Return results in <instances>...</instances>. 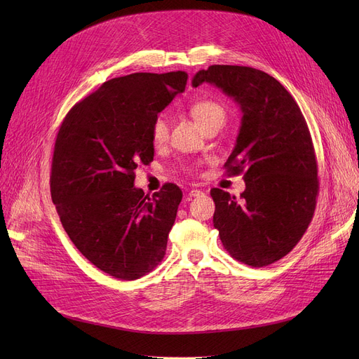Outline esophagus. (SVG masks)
<instances>
[{
	"label": "esophagus",
	"mask_w": 359,
	"mask_h": 359,
	"mask_svg": "<svg viewBox=\"0 0 359 359\" xmlns=\"http://www.w3.org/2000/svg\"><path fill=\"white\" fill-rule=\"evenodd\" d=\"M202 195H203V192L201 189H192V191H189V194H187V199L198 198V196H202Z\"/></svg>",
	"instance_id": "1"
}]
</instances>
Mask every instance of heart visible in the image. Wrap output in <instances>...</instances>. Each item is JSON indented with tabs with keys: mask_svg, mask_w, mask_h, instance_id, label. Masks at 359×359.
Listing matches in <instances>:
<instances>
[{
	"mask_svg": "<svg viewBox=\"0 0 359 359\" xmlns=\"http://www.w3.org/2000/svg\"><path fill=\"white\" fill-rule=\"evenodd\" d=\"M191 115L194 119L203 128H210L215 123H224L225 121V110L221 103L212 99H202L196 100L189 106ZM170 125L164 115H157L151 125V141L154 145H163L168 140Z\"/></svg>",
	"mask_w": 359,
	"mask_h": 359,
	"instance_id": "heart-1",
	"label": "heart"
}]
</instances>
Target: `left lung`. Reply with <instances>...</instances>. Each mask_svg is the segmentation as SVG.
Listing matches in <instances>:
<instances>
[{
	"mask_svg": "<svg viewBox=\"0 0 359 359\" xmlns=\"http://www.w3.org/2000/svg\"><path fill=\"white\" fill-rule=\"evenodd\" d=\"M203 83L229 94L243 111L225 170L244 173L246 191L236 198L214 187V227L236 260L268 266L297 246L314 215L318 176L307 122L287 88L260 69L211 65L192 80L194 87Z\"/></svg>",
	"mask_w": 359,
	"mask_h": 359,
	"instance_id": "8db88e82",
	"label": "left lung"
}]
</instances>
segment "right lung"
Returning a JSON list of instances; mask_svg holds the SVG:
<instances>
[{"label":"right lung","mask_w":359,"mask_h":359,"mask_svg":"<svg viewBox=\"0 0 359 359\" xmlns=\"http://www.w3.org/2000/svg\"><path fill=\"white\" fill-rule=\"evenodd\" d=\"M187 74L135 72L106 81L64 118L50 167V195L81 255L113 278L134 280L163 260L180 187L153 196L134 186L135 168L154 157L151 125Z\"/></svg>","instance_id":"right-lung-1"}]
</instances>
